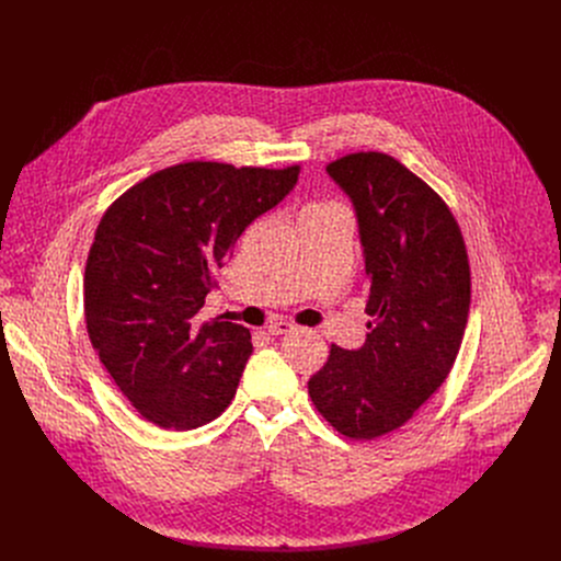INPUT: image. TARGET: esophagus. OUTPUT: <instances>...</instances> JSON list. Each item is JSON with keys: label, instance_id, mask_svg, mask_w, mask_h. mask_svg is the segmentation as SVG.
I'll list each match as a JSON object with an SVG mask.
<instances>
[{"label": "esophagus", "instance_id": "1", "mask_svg": "<svg viewBox=\"0 0 561 561\" xmlns=\"http://www.w3.org/2000/svg\"><path fill=\"white\" fill-rule=\"evenodd\" d=\"M266 331H268L271 335H286V333L295 331V327H293L290 322H286V319H275V322H271V324L266 327Z\"/></svg>", "mask_w": 561, "mask_h": 561}]
</instances>
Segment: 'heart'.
I'll use <instances>...</instances> for the list:
<instances>
[{"mask_svg":"<svg viewBox=\"0 0 561 561\" xmlns=\"http://www.w3.org/2000/svg\"><path fill=\"white\" fill-rule=\"evenodd\" d=\"M333 206H337V204H333V202H314V204H308L306 208L308 210H322V208H333Z\"/></svg>","mask_w":561,"mask_h":561,"instance_id":"obj_1","label":"heart"}]
</instances>
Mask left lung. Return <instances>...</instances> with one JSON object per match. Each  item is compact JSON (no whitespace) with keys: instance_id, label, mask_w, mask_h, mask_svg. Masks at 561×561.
<instances>
[{"instance_id":"8db88e82","label":"left lung","mask_w":561,"mask_h":561,"mask_svg":"<svg viewBox=\"0 0 561 561\" xmlns=\"http://www.w3.org/2000/svg\"><path fill=\"white\" fill-rule=\"evenodd\" d=\"M327 171L357 210L370 322L359 351L331 346L308 394L337 433L375 439L446 381L468 322L470 264L448 204L394 157L351 152Z\"/></svg>"}]
</instances>
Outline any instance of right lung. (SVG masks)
<instances>
[{
  "mask_svg": "<svg viewBox=\"0 0 561 561\" xmlns=\"http://www.w3.org/2000/svg\"><path fill=\"white\" fill-rule=\"evenodd\" d=\"M299 167L182 162L122 193L102 215L84 273L87 331L135 411L191 431L232 402L253 353L249 329L202 322L237 237L297 184Z\"/></svg>",
  "mask_w": 561,
  "mask_h": 561,
  "instance_id": "1",
  "label": "right lung"
}]
</instances>
